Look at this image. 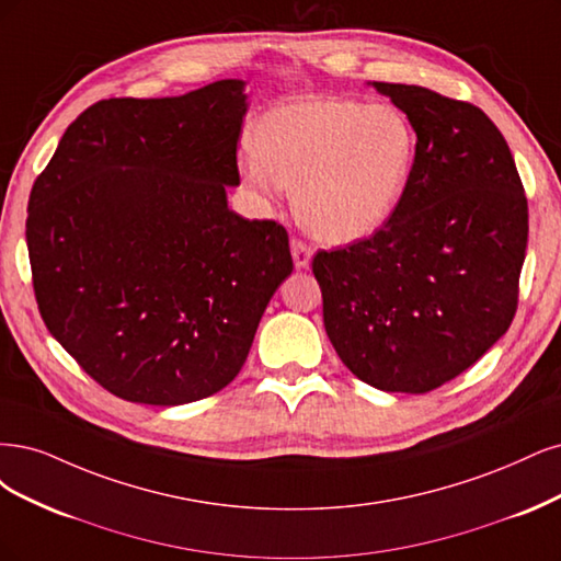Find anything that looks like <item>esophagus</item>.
Returning a JSON list of instances; mask_svg holds the SVG:
<instances>
[{
    "instance_id": "34e87169",
    "label": "esophagus",
    "mask_w": 561,
    "mask_h": 561,
    "mask_svg": "<svg viewBox=\"0 0 561 561\" xmlns=\"http://www.w3.org/2000/svg\"><path fill=\"white\" fill-rule=\"evenodd\" d=\"M291 256H294L296 267H298V270H305V267H310L312 249L307 247L305 242H300V240H291Z\"/></svg>"
}]
</instances>
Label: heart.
Here are the masks:
<instances>
[{"instance_id": "obj_1", "label": "heart", "mask_w": 561, "mask_h": 561, "mask_svg": "<svg viewBox=\"0 0 561 561\" xmlns=\"http://www.w3.org/2000/svg\"><path fill=\"white\" fill-rule=\"evenodd\" d=\"M414 158L417 137L401 110L317 98L261 118L244 172L263 193L296 188V214L314 238L352 244L389 224Z\"/></svg>"}]
</instances>
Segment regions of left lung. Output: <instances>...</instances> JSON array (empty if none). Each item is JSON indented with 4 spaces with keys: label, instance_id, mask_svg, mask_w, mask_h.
<instances>
[{
    "label": "left lung",
    "instance_id": "obj_1",
    "mask_svg": "<svg viewBox=\"0 0 561 561\" xmlns=\"http://www.w3.org/2000/svg\"><path fill=\"white\" fill-rule=\"evenodd\" d=\"M417 135L403 201L385 228L319 251L323 327L360 382L426 393L508 331L529 211L513 153L478 106L379 83Z\"/></svg>",
    "mask_w": 561,
    "mask_h": 561
}]
</instances>
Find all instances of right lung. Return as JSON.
Masks as SVG:
<instances>
[{
  "mask_svg": "<svg viewBox=\"0 0 561 561\" xmlns=\"http://www.w3.org/2000/svg\"><path fill=\"white\" fill-rule=\"evenodd\" d=\"M244 85L102 100L32 186L25 234L42 319L123 401L170 408L230 385L294 270L284 226L228 207Z\"/></svg>",
  "mask_w": 561,
  "mask_h": 561,
  "instance_id": "add662e5",
  "label": "right lung"
}]
</instances>
